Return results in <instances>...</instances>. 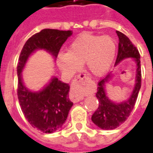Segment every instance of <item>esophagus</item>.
<instances>
[{
    "label": "esophagus",
    "mask_w": 153,
    "mask_h": 153,
    "mask_svg": "<svg viewBox=\"0 0 153 153\" xmlns=\"http://www.w3.org/2000/svg\"><path fill=\"white\" fill-rule=\"evenodd\" d=\"M83 79H88V78L85 75V74H79L78 76L74 79V83H78V82H80L81 80ZM83 99V97H81V96H76L74 97V102H79L81 100Z\"/></svg>",
    "instance_id": "esophagus-1"
}]
</instances>
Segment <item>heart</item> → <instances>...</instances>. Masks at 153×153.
<instances>
[{"label":"heart","instance_id":"heart-1","mask_svg":"<svg viewBox=\"0 0 153 153\" xmlns=\"http://www.w3.org/2000/svg\"><path fill=\"white\" fill-rule=\"evenodd\" d=\"M115 51L116 44L110 36L84 33L70 43L68 51L58 54L57 65L65 74L71 76L84 63L93 76L101 77L112 65Z\"/></svg>","mask_w":153,"mask_h":153}]
</instances>
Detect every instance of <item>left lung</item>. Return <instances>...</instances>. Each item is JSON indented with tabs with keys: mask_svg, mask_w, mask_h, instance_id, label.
Segmentation results:
<instances>
[{
	"mask_svg": "<svg viewBox=\"0 0 153 153\" xmlns=\"http://www.w3.org/2000/svg\"><path fill=\"white\" fill-rule=\"evenodd\" d=\"M116 33L119 38V47L115 66L125 59H132L136 64L135 83L129 97L120 102H113L106 93V85L113 78L112 72L98 83L96 97L99 102V106L93 113L92 121L97 127L106 130L117 128L127 120L134 107L141 88V64L138 51L124 33L119 31H116Z\"/></svg>",
	"mask_w": 153,
	"mask_h": 153,
	"instance_id": "left-lung-1",
	"label": "left lung"
}]
</instances>
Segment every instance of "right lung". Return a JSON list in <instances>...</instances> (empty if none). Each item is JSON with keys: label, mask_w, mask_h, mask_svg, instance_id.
<instances>
[{"label": "right lung", "mask_w": 153, "mask_h": 153, "mask_svg": "<svg viewBox=\"0 0 153 153\" xmlns=\"http://www.w3.org/2000/svg\"><path fill=\"white\" fill-rule=\"evenodd\" d=\"M73 32L45 28L33 35L23 47L17 65L18 98L25 118L29 124L42 133H53L60 129L65 122L73 106L69 98L70 87L55 76L38 91L25 86L22 72L29 57L35 51H46L56 59L60 47Z\"/></svg>", "instance_id": "add662e5"}]
</instances>
